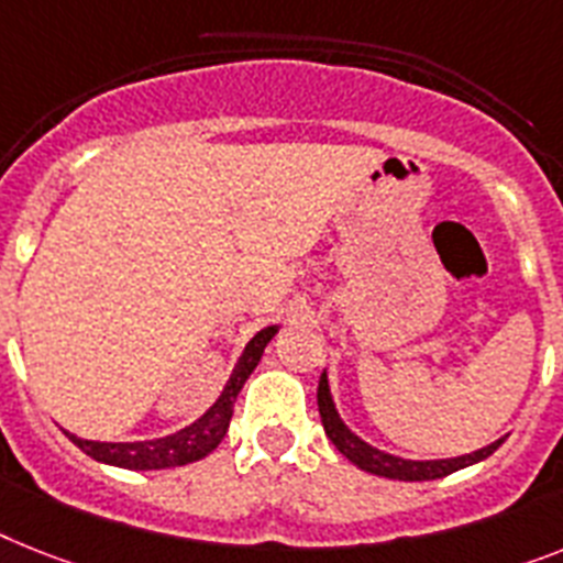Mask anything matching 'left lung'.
Listing matches in <instances>:
<instances>
[{"label":"left lung","instance_id":"1","mask_svg":"<svg viewBox=\"0 0 563 563\" xmlns=\"http://www.w3.org/2000/svg\"><path fill=\"white\" fill-rule=\"evenodd\" d=\"M316 402H319V417H322L324 434L331 438V443L336 445L339 452L345 454V457L351 460L354 466H360L362 472L388 477V481H438V477L452 475V472H457V468L475 466V463H481V460H486L489 454L498 452V445L504 443V438H500V440H495V443L477 449V452L460 454V457H445V460L397 457V454L383 452V449H376V445L365 443L360 434H354V431L347 429L345 420L339 417L336 402H333L328 371H322V376H319Z\"/></svg>","mask_w":563,"mask_h":563}]
</instances>
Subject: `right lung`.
<instances>
[{"mask_svg": "<svg viewBox=\"0 0 563 563\" xmlns=\"http://www.w3.org/2000/svg\"><path fill=\"white\" fill-rule=\"evenodd\" d=\"M282 324H271L264 331L255 333L244 347V354L239 356L235 368H232L230 379H227L224 391L218 394V399L203 411L195 422H189L187 429L166 434V438L155 440H134V443H103V440H82L71 431H65V438L71 440L77 449L95 457L97 463L118 468H134V472H152V468H172L187 466L195 460L207 457L218 443L224 440L227 429H230L232 402L239 397V391L247 383V376L253 374L255 365L262 362L264 347L271 345V339L276 336Z\"/></svg>", "mask_w": 563, "mask_h": 563, "instance_id": "add662e5", "label": "right lung"}]
</instances>
